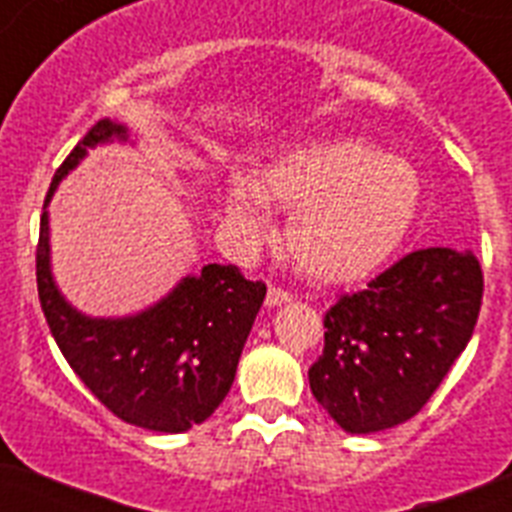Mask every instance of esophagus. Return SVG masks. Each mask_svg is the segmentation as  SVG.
<instances>
[{"instance_id": "esophagus-1", "label": "esophagus", "mask_w": 512, "mask_h": 512, "mask_svg": "<svg viewBox=\"0 0 512 512\" xmlns=\"http://www.w3.org/2000/svg\"><path fill=\"white\" fill-rule=\"evenodd\" d=\"M289 300H292V295H289L287 289H277V287H271L269 292H266V305H269V307L287 305Z\"/></svg>"}]
</instances>
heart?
Wrapping results in <instances>:
<instances>
[{"label":"heart","instance_id":"heart-1","mask_svg":"<svg viewBox=\"0 0 512 512\" xmlns=\"http://www.w3.org/2000/svg\"><path fill=\"white\" fill-rule=\"evenodd\" d=\"M269 205L292 207L287 248L297 269L315 282L346 284L372 274L408 235L420 179L408 161L361 140H315L274 153L251 176H230V233L261 238Z\"/></svg>","mask_w":512,"mask_h":512}]
</instances>
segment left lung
<instances>
[{"mask_svg":"<svg viewBox=\"0 0 512 512\" xmlns=\"http://www.w3.org/2000/svg\"><path fill=\"white\" fill-rule=\"evenodd\" d=\"M472 251L423 248L325 312L310 390L346 433L366 436L423 408L467 348L482 305Z\"/></svg>","mask_w":512,"mask_h":512,"instance_id":"left-lung-1","label":"left lung"}]
</instances>
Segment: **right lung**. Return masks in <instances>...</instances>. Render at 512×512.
Returning a JSON list of instances; mask_svg holds the SVG:
<instances>
[{"mask_svg": "<svg viewBox=\"0 0 512 512\" xmlns=\"http://www.w3.org/2000/svg\"><path fill=\"white\" fill-rule=\"evenodd\" d=\"M112 143L138 140L122 122H97L53 176L40 217V307L61 354L104 408L146 431L184 433L205 423L233 387L266 287L235 266L207 264L130 315H87L71 305L51 269L48 205L89 151Z\"/></svg>", "mask_w": 512, "mask_h": 512, "instance_id": "obj_1", "label": "right lung"}]
</instances>
